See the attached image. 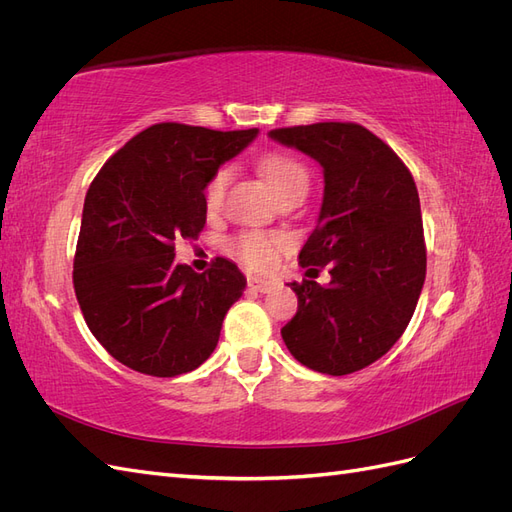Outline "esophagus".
I'll return each mask as SVG.
<instances>
[{
  "label": "esophagus",
  "mask_w": 512,
  "mask_h": 512,
  "mask_svg": "<svg viewBox=\"0 0 512 512\" xmlns=\"http://www.w3.org/2000/svg\"><path fill=\"white\" fill-rule=\"evenodd\" d=\"M247 286H250V290H254V292L267 294V292H271L277 286V282L262 280V277H247Z\"/></svg>",
  "instance_id": "esophagus-1"
}]
</instances>
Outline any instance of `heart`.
Here are the masks:
<instances>
[{
  "mask_svg": "<svg viewBox=\"0 0 512 512\" xmlns=\"http://www.w3.org/2000/svg\"><path fill=\"white\" fill-rule=\"evenodd\" d=\"M260 173L269 183L275 196H280L294 188H307L309 175L305 166L284 153H269L260 160ZM230 181V168H220L215 173L205 190L207 209L215 211L222 205L226 185ZM284 237L265 235V232H241L235 239H230L228 247L237 258H241L252 269H271L277 260V254L284 247Z\"/></svg>",
  "mask_w": 512,
  "mask_h": 512,
  "instance_id": "heart-1",
  "label": "heart"
}]
</instances>
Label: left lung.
Segmentation results:
<instances>
[{"mask_svg": "<svg viewBox=\"0 0 512 512\" xmlns=\"http://www.w3.org/2000/svg\"><path fill=\"white\" fill-rule=\"evenodd\" d=\"M269 138L322 166V205L299 265L316 273L329 265L331 273L327 286L290 284L299 309L282 339L305 367L352 374L393 348L421 297L427 254L414 179L359 123L280 128Z\"/></svg>", "mask_w": 512, "mask_h": 512, "instance_id": "left-lung-1", "label": "left lung"}]
</instances>
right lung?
Masks as SVG:
<instances>
[{
    "label": "right lung",
    "mask_w": 512,
    "mask_h": 512,
    "mask_svg": "<svg viewBox=\"0 0 512 512\" xmlns=\"http://www.w3.org/2000/svg\"><path fill=\"white\" fill-rule=\"evenodd\" d=\"M258 130L218 132L156 123L123 145L91 181L74 292L89 331L119 363L173 378L203 365L224 316L245 290L235 262L196 273L175 262V243L207 222L205 188Z\"/></svg>",
    "instance_id": "1"
}]
</instances>
